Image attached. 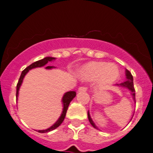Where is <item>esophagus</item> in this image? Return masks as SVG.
<instances>
[{
    "label": "esophagus",
    "mask_w": 153,
    "mask_h": 153,
    "mask_svg": "<svg viewBox=\"0 0 153 153\" xmlns=\"http://www.w3.org/2000/svg\"><path fill=\"white\" fill-rule=\"evenodd\" d=\"M86 90H87V87H86V86H80L78 89V91L79 92H86Z\"/></svg>",
    "instance_id": "esophagus-1"
}]
</instances>
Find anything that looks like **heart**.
Instances as JSON below:
<instances>
[{"mask_svg":"<svg viewBox=\"0 0 153 153\" xmlns=\"http://www.w3.org/2000/svg\"><path fill=\"white\" fill-rule=\"evenodd\" d=\"M80 76L86 80L98 79L102 85L111 84L118 79L120 71L113 63L105 62H90L80 70Z\"/></svg>","mask_w":153,"mask_h":153,"instance_id":"1","label":"heart"}]
</instances>
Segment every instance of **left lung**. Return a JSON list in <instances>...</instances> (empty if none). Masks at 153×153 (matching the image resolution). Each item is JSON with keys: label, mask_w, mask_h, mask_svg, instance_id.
<instances>
[{"label": "left lung", "mask_w": 153, "mask_h": 153, "mask_svg": "<svg viewBox=\"0 0 153 153\" xmlns=\"http://www.w3.org/2000/svg\"><path fill=\"white\" fill-rule=\"evenodd\" d=\"M126 80L125 82L122 83H120V84H116V86H122V87H126V88L129 89V90L131 91V93H132V98L134 100V101L136 102V93H135V89H134V85H133V77H132V74L131 73L129 72L128 70H126ZM88 119H89V121H90V124L93 126L94 128L96 129H98L97 126H96L95 123H93V121L92 120L91 117H90V113L88 111Z\"/></svg>", "instance_id": "left-lung-1"}]
</instances>
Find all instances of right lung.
Masks as SVG:
<instances>
[{
  "mask_svg": "<svg viewBox=\"0 0 153 153\" xmlns=\"http://www.w3.org/2000/svg\"><path fill=\"white\" fill-rule=\"evenodd\" d=\"M55 60L54 57H51V56H47V57L44 58V59H42V60H38V61H36L34 63H33L32 64H30V66H28L27 67L24 69V70L22 71L21 73V75L20 76V79L18 80V83L17 84V93H16V98L17 100V97H18V92H19V89L21 87V83L23 82V79L24 77L25 76L27 72L29 71L30 70L33 68H36V67H43L44 65L47 64L48 62L50 61H52V60ZM54 67H51V66H48V67H46V69H52ZM76 93L75 91H69L67 92V93H65L64 95H63V99H62V102H63V112H62V114L61 116L60 117V118L58 119L57 121L52 126H51L50 128L47 129H44V130H38L39 132H41V133H44V132H51V131L53 130V129H56L60 124L63 123V121L64 120L65 117H66V113H67V109H68V106H69V104L70 102L72 101L73 99L76 97Z\"/></svg>",
  "mask_w": 153,
  "mask_h": 153,
  "instance_id": "obj_1",
  "label": "right lung"
}]
</instances>
